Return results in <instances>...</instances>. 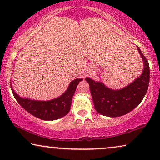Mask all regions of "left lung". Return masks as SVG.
<instances>
[{"instance_id":"left-lung-1","label":"left lung","mask_w":160,"mask_h":160,"mask_svg":"<svg viewBox=\"0 0 160 160\" xmlns=\"http://www.w3.org/2000/svg\"><path fill=\"white\" fill-rule=\"evenodd\" d=\"M138 50L144 62L143 73L124 88L112 90L101 82H95L86 78L90 87L95 108L100 114L109 117L123 116L136 108L146 95L149 84V65L139 47Z\"/></svg>"}]
</instances>
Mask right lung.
<instances>
[{
  "mask_svg": "<svg viewBox=\"0 0 160 160\" xmlns=\"http://www.w3.org/2000/svg\"><path fill=\"white\" fill-rule=\"evenodd\" d=\"M82 78L72 81L68 88L60 97L49 101H37L25 99L17 95L12 89L15 99L22 108L34 117L42 120H55L65 117L71 109L72 98L75 93L77 85Z\"/></svg>",
  "mask_w": 160,
  "mask_h": 160,
  "instance_id": "1",
  "label": "right lung"
}]
</instances>
